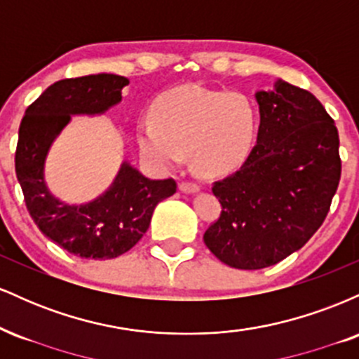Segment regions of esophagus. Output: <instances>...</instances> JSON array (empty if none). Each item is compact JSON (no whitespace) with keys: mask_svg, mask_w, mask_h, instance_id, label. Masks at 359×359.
Instances as JSON below:
<instances>
[{"mask_svg":"<svg viewBox=\"0 0 359 359\" xmlns=\"http://www.w3.org/2000/svg\"><path fill=\"white\" fill-rule=\"evenodd\" d=\"M179 189L182 192H197L199 191V185L196 182H187V180H184V182L179 184Z\"/></svg>","mask_w":359,"mask_h":359,"instance_id":"esophagus-1","label":"esophagus"}]
</instances>
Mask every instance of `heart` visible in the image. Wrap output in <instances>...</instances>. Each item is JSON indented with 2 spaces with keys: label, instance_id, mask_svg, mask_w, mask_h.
<instances>
[{
  "label": "heart",
  "instance_id": "obj_1",
  "mask_svg": "<svg viewBox=\"0 0 359 359\" xmlns=\"http://www.w3.org/2000/svg\"><path fill=\"white\" fill-rule=\"evenodd\" d=\"M155 121L138 123V143L151 162L174 167L184 151L208 175L238 168L250 155L258 131V113L245 94L189 86L162 96Z\"/></svg>",
  "mask_w": 359,
  "mask_h": 359
}]
</instances>
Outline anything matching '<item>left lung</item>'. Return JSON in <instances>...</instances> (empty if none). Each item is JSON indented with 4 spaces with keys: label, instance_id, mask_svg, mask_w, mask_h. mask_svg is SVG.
<instances>
[{
    "label": "left lung",
    "instance_id": "obj_1",
    "mask_svg": "<svg viewBox=\"0 0 359 359\" xmlns=\"http://www.w3.org/2000/svg\"><path fill=\"white\" fill-rule=\"evenodd\" d=\"M258 140L240 170L212 182L221 214L204 243L226 265L259 270L320 228L341 179L334 119L306 89L278 81L257 93Z\"/></svg>",
    "mask_w": 359,
    "mask_h": 359
}]
</instances>
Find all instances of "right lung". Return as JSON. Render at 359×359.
I'll list each match as a JSON object with an SVG mask.
<instances>
[{"label": "right lung", "instance_id": "add662e5", "mask_svg": "<svg viewBox=\"0 0 359 359\" xmlns=\"http://www.w3.org/2000/svg\"><path fill=\"white\" fill-rule=\"evenodd\" d=\"M128 82L114 74L57 81L28 106L20 125L15 170L28 212L48 240L81 258H116L133 248L155 205L177 191L174 179H147L128 163L108 192L84 205L60 203L45 185V155L71 114L104 113L121 101Z\"/></svg>", "mask_w": 359, "mask_h": 359}]
</instances>
